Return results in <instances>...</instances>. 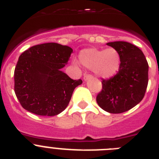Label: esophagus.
Wrapping results in <instances>:
<instances>
[{"label": "esophagus", "instance_id": "esophagus-1", "mask_svg": "<svg viewBox=\"0 0 159 159\" xmlns=\"http://www.w3.org/2000/svg\"><path fill=\"white\" fill-rule=\"evenodd\" d=\"M92 76L91 75H87V74H85V75H84V81H88L89 79H92Z\"/></svg>", "mask_w": 159, "mask_h": 159}]
</instances>
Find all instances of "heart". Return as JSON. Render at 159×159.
I'll return each mask as SVG.
<instances>
[{"label": "heart", "instance_id": "1", "mask_svg": "<svg viewBox=\"0 0 159 159\" xmlns=\"http://www.w3.org/2000/svg\"><path fill=\"white\" fill-rule=\"evenodd\" d=\"M80 62L84 67L92 70L97 76L109 79L116 75L120 67V56L115 48H85L79 55Z\"/></svg>", "mask_w": 159, "mask_h": 159}]
</instances>
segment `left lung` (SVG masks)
Masks as SVG:
<instances>
[{"mask_svg":"<svg viewBox=\"0 0 159 159\" xmlns=\"http://www.w3.org/2000/svg\"><path fill=\"white\" fill-rule=\"evenodd\" d=\"M107 44L119 52L121 63L115 76L102 80L96 101L105 111L123 113L143 99L148 84V63L143 52L132 43L116 41Z\"/></svg>","mask_w":159,"mask_h":159,"instance_id":"left-lung-1","label":"left lung"}]
</instances>
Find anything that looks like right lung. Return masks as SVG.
I'll return each mask as SVG.
<instances>
[{
  "label": "right lung",
  "instance_id": "add662e5",
  "mask_svg": "<svg viewBox=\"0 0 159 159\" xmlns=\"http://www.w3.org/2000/svg\"><path fill=\"white\" fill-rule=\"evenodd\" d=\"M72 52L68 46L45 43L20 56L14 71V91L25 110L43 116L65 110L75 88L83 83L61 71Z\"/></svg>",
  "mask_w": 159,
  "mask_h": 159
}]
</instances>
